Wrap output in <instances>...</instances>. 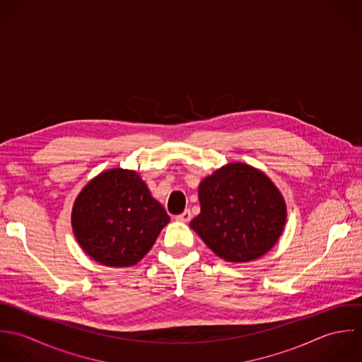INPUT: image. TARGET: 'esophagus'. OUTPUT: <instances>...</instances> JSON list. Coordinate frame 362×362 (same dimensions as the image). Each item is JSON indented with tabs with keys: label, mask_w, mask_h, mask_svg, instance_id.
I'll list each match as a JSON object with an SVG mask.
<instances>
[{
	"label": "esophagus",
	"mask_w": 362,
	"mask_h": 362,
	"mask_svg": "<svg viewBox=\"0 0 362 362\" xmlns=\"http://www.w3.org/2000/svg\"><path fill=\"white\" fill-rule=\"evenodd\" d=\"M191 211L187 209V210H184L181 214H178V216H175V220L177 221H182V223H188L189 220H191Z\"/></svg>",
	"instance_id": "34e87169"
}]
</instances>
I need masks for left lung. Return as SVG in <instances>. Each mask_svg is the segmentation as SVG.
<instances>
[{
  "label": "left lung",
  "mask_w": 362,
  "mask_h": 362,
  "mask_svg": "<svg viewBox=\"0 0 362 362\" xmlns=\"http://www.w3.org/2000/svg\"><path fill=\"white\" fill-rule=\"evenodd\" d=\"M201 213L189 223L207 247L227 262H250L270 251L283 233L287 207L258 168L230 163L202 180Z\"/></svg>",
  "instance_id": "left-lung-1"
}]
</instances>
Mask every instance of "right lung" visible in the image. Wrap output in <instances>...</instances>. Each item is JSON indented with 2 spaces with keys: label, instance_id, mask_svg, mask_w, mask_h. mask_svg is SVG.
I'll return each instance as SVG.
<instances>
[{
  "label": "right lung",
  "instance_id": "obj_1",
  "mask_svg": "<svg viewBox=\"0 0 362 362\" xmlns=\"http://www.w3.org/2000/svg\"><path fill=\"white\" fill-rule=\"evenodd\" d=\"M170 221L136 171L111 168L81 191L72 207V230L81 248L104 266L136 264Z\"/></svg>",
  "mask_w": 362,
  "mask_h": 362
}]
</instances>
